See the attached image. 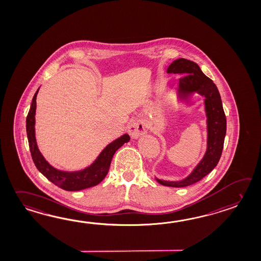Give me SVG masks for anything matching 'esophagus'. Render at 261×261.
I'll list each match as a JSON object with an SVG mask.
<instances>
[{
  "label": "esophagus",
  "instance_id": "34e87169",
  "mask_svg": "<svg viewBox=\"0 0 261 261\" xmlns=\"http://www.w3.org/2000/svg\"><path fill=\"white\" fill-rule=\"evenodd\" d=\"M128 133L132 139H138L139 136L144 135L146 133V126L145 122L142 121H135L131 122L128 126Z\"/></svg>",
  "mask_w": 261,
  "mask_h": 261
}]
</instances>
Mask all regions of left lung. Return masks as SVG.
I'll return each instance as SVG.
<instances>
[{
    "label": "left lung",
    "mask_w": 261,
    "mask_h": 261,
    "mask_svg": "<svg viewBox=\"0 0 261 261\" xmlns=\"http://www.w3.org/2000/svg\"><path fill=\"white\" fill-rule=\"evenodd\" d=\"M168 73L184 75L179 81L178 93L180 99H186L192 93L205 96V110L208 124L207 151L196 168L187 178L180 181H169L156 179L165 186L186 187L201 180L217 166L220 160L226 133V119L223 109L220 93L214 81L203 74L196 63L180 58L168 66Z\"/></svg>",
    "instance_id": "left-lung-1"
}]
</instances>
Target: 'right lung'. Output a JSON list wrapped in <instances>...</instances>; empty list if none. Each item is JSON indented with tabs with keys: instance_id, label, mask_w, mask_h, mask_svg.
Wrapping results in <instances>:
<instances>
[{
	"instance_id": "obj_1",
	"label": "right lung",
	"mask_w": 261,
	"mask_h": 261,
	"mask_svg": "<svg viewBox=\"0 0 261 261\" xmlns=\"http://www.w3.org/2000/svg\"><path fill=\"white\" fill-rule=\"evenodd\" d=\"M37 93L38 90L33 97L32 105L26 119V131L29 141L30 151L35 167L47 180H50L55 186L66 191H80L98 185L99 182L104 180L106 175L109 172L110 163L115 151L124 143L128 142L130 137L127 134H124L121 138L108 145L93 165H91L89 168L76 172H64L58 170L46 162L36 144L35 115Z\"/></svg>"
}]
</instances>
